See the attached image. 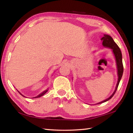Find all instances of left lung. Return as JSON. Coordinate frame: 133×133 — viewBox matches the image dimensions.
<instances>
[{"mask_svg": "<svg viewBox=\"0 0 133 133\" xmlns=\"http://www.w3.org/2000/svg\"><path fill=\"white\" fill-rule=\"evenodd\" d=\"M101 40L103 41L102 44L104 47H109L112 50V52L114 53V56L115 57V60H116L118 78V82L116 85V87H115V89L114 90V92L112 93V94L110 96L109 98L106 99L102 101L101 102H99L97 104H101L102 103L105 102L110 100V99L113 97L118 89V85H119V82L121 79V78L122 77L123 72V63H122V53H121L119 47H118V46L116 44V43L114 41L113 39H112L111 36L109 35L104 34L103 37L101 38Z\"/></svg>", "mask_w": 133, "mask_h": 133, "instance_id": "1", "label": "left lung"}]
</instances>
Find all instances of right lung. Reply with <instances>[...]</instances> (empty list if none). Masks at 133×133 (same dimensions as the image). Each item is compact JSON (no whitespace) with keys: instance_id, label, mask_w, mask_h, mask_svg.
<instances>
[{"instance_id":"obj_1","label":"right lung","mask_w":133,"mask_h":133,"mask_svg":"<svg viewBox=\"0 0 133 133\" xmlns=\"http://www.w3.org/2000/svg\"><path fill=\"white\" fill-rule=\"evenodd\" d=\"M47 91H48V89L47 90H45V91H44L43 92H42L41 93V94H39V95H38V96H36V97H34V98H39V97H42V96H43L44 94H46V93L47 92ZM18 92L19 93V94H21V95H22V96H23V97H24V95H22V94H21V92H19L18 91Z\"/></svg>"}]
</instances>
